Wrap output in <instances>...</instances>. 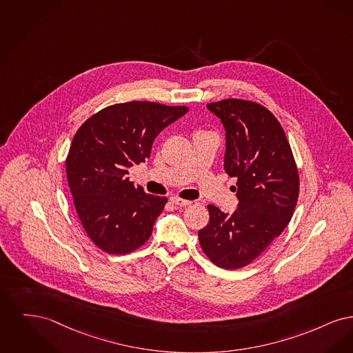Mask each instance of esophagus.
<instances>
[{
  "instance_id": "obj_1",
  "label": "esophagus",
  "mask_w": 353,
  "mask_h": 353,
  "mask_svg": "<svg viewBox=\"0 0 353 353\" xmlns=\"http://www.w3.org/2000/svg\"><path fill=\"white\" fill-rule=\"evenodd\" d=\"M171 201L178 205V207H185V205H190L191 201L190 200L181 199V198H171Z\"/></svg>"
}]
</instances>
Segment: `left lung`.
Listing matches in <instances>:
<instances>
[{"label": "left lung", "mask_w": 353, "mask_h": 353, "mask_svg": "<svg viewBox=\"0 0 353 353\" xmlns=\"http://www.w3.org/2000/svg\"><path fill=\"white\" fill-rule=\"evenodd\" d=\"M207 108L225 128L224 169L237 178L239 205L232 215L207 205L210 221L199 230L200 246L219 268L236 270L256 260L292 220L299 174L283 128L269 109L241 99Z\"/></svg>", "instance_id": "left-lung-1"}]
</instances>
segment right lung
I'll list each match as a JSON object with an SVG mask.
<instances>
[{
	"label": "right lung",
	"mask_w": 353,
	"mask_h": 353,
	"mask_svg": "<svg viewBox=\"0 0 353 353\" xmlns=\"http://www.w3.org/2000/svg\"><path fill=\"white\" fill-rule=\"evenodd\" d=\"M187 107L130 101L104 108L77 129L65 158L77 216L93 244L126 254L152 236L168 198L134 185L128 169L150 157L155 137Z\"/></svg>",
	"instance_id": "right-lung-1"
}]
</instances>
